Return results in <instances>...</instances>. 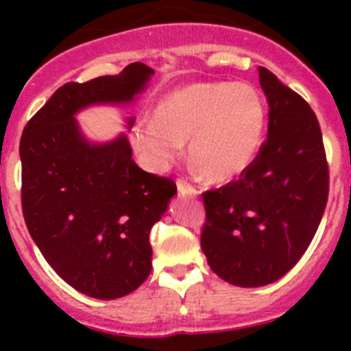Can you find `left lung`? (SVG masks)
Masks as SVG:
<instances>
[{
    "mask_svg": "<svg viewBox=\"0 0 351 351\" xmlns=\"http://www.w3.org/2000/svg\"><path fill=\"white\" fill-rule=\"evenodd\" d=\"M141 91L126 73L64 84L19 145L31 239L61 280L93 299H119L147 280L149 232L178 193L172 179L138 169L126 133L93 142L77 121L86 108L128 105ZM133 123L128 117L126 130Z\"/></svg>",
    "mask_w": 351,
    "mask_h": 351,
    "instance_id": "1",
    "label": "left lung"
}]
</instances>
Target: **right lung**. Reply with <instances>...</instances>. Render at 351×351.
Segmentation results:
<instances>
[{
    "label": "right lung",
    "instance_id": "1",
    "mask_svg": "<svg viewBox=\"0 0 351 351\" xmlns=\"http://www.w3.org/2000/svg\"><path fill=\"white\" fill-rule=\"evenodd\" d=\"M278 86L283 95L262 86L271 108L267 141L246 176L204 197V255L214 274L235 287H265L295 267L327 204L318 121L295 93Z\"/></svg>",
    "mask_w": 351,
    "mask_h": 351
}]
</instances>
